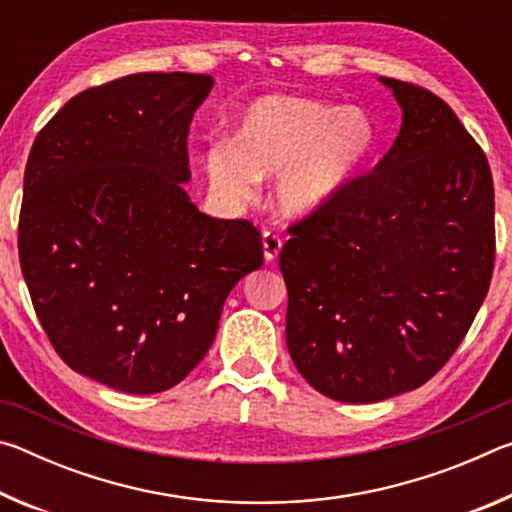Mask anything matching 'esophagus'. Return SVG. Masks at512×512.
Segmentation results:
<instances>
[{
  "label": "esophagus",
  "mask_w": 512,
  "mask_h": 512,
  "mask_svg": "<svg viewBox=\"0 0 512 512\" xmlns=\"http://www.w3.org/2000/svg\"><path fill=\"white\" fill-rule=\"evenodd\" d=\"M262 246H264V259L266 262H273V259L280 255L282 250V239L275 235V232H264L262 235Z\"/></svg>",
  "instance_id": "esophagus-1"
}]
</instances>
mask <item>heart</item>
<instances>
[{"instance_id": "1", "label": "heart", "mask_w": 512, "mask_h": 512, "mask_svg": "<svg viewBox=\"0 0 512 512\" xmlns=\"http://www.w3.org/2000/svg\"><path fill=\"white\" fill-rule=\"evenodd\" d=\"M377 146L366 110L268 94L250 103L235 144L212 146L205 169L216 192L235 203L253 201L262 178L277 180V205L291 219L325 207L357 176Z\"/></svg>"}]
</instances>
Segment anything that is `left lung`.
I'll return each instance as SVG.
<instances>
[{"label":"left lung","mask_w":512,"mask_h":512,"mask_svg":"<svg viewBox=\"0 0 512 512\" xmlns=\"http://www.w3.org/2000/svg\"><path fill=\"white\" fill-rule=\"evenodd\" d=\"M379 81L402 108L391 151L291 225L280 253L291 359L318 393L348 404L436 375L495 266V189L481 146L436 94Z\"/></svg>","instance_id":"8db88e82"}]
</instances>
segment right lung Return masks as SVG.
<instances>
[{
  "mask_svg": "<svg viewBox=\"0 0 512 512\" xmlns=\"http://www.w3.org/2000/svg\"><path fill=\"white\" fill-rule=\"evenodd\" d=\"M212 85L171 72L90 88L29 153L17 246L33 309L69 368L121 393L183 381L232 287L264 264L253 223L212 219L183 187Z\"/></svg>",
  "mask_w": 512,
  "mask_h": 512,
  "instance_id": "right-lung-1",
  "label": "right lung"
}]
</instances>
